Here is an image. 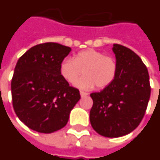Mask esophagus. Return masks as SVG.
<instances>
[{
    "mask_svg": "<svg viewBox=\"0 0 160 160\" xmlns=\"http://www.w3.org/2000/svg\"><path fill=\"white\" fill-rule=\"evenodd\" d=\"M80 94L81 97H86V96L88 95V93H86V92H80Z\"/></svg>",
    "mask_w": 160,
    "mask_h": 160,
    "instance_id": "esophagus-1",
    "label": "esophagus"
}]
</instances>
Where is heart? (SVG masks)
Instances as JSON below:
<instances>
[{
  "label": "heart",
  "instance_id": "b5f03b06",
  "mask_svg": "<svg viewBox=\"0 0 160 160\" xmlns=\"http://www.w3.org/2000/svg\"><path fill=\"white\" fill-rule=\"evenodd\" d=\"M118 64L113 57L93 49L81 51L74 57L62 61L60 73L68 83L74 84L82 74L85 76L77 82L83 89H103L112 83L116 76Z\"/></svg>",
  "mask_w": 160,
  "mask_h": 160
}]
</instances>
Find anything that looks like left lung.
<instances>
[{
  "label": "left lung",
  "instance_id": "8db88e82",
  "mask_svg": "<svg viewBox=\"0 0 160 160\" xmlns=\"http://www.w3.org/2000/svg\"><path fill=\"white\" fill-rule=\"evenodd\" d=\"M118 69L109 86L91 94L92 128L106 137H119L139 125L149 101V74L140 57L127 47L113 44Z\"/></svg>",
  "mask_w": 160,
  "mask_h": 160
}]
</instances>
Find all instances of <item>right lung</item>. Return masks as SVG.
<instances>
[{
    "label": "right lung",
    "instance_id": "1",
    "mask_svg": "<svg viewBox=\"0 0 160 160\" xmlns=\"http://www.w3.org/2000/svg\"><path fill=\"white\" fill-rule=\"evenodd\" d=\"M70 51L55 42L39 44L17 62L11 83L12 106L18 119L33 131L52 133L63 128L80 99L79 90L69 86L60 73Z\"/></svg>",
    "mask_w": 160,
    "mask_h": 160
}]
</instances>
